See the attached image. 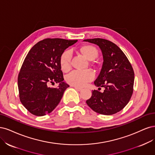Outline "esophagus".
Here are the masks:
<instances>
[{
  "label": "esophagus",
  "instance_id": "esophagus-1",
  "mask_svg": "<svg viewBox=\"0 0 155 155\" xmlns=\"http://www.w3.org/2000/svg\"><path fill=\"white\" fill-rule=\"evenodd\" d=\"M74 89H75L77 91H81L82 90V88H81V87H76V86H74Z\"/></svg>",
  "mask_w": 155,
  "mask_h": 155
}]
</instances>
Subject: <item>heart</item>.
<instances>
[{
  "label": "heart",
  "mask_w": 155,
  "mask_h": 155,
  "mask_svg": "<svg viewBox=\"0 0 155 155\" xmlns=\"http://www.w3.org/2000/svg\"><path fill=\"white\" fill-rule=\"evenodd\" d=\"M82 52L89 60H93L98 56V51L93 46H86L81 49ZM72 58V51L70 49L65 51L61 57L60 64L61 69L64 71H68L71 68V62ZM94 78V73L91 69H85V70H79L74 69L66 77V81L69 84L76 87H84L86 85L92 81Z\"/></svg>",
  "instance_id": "b5f03b06"
}]
</instances>
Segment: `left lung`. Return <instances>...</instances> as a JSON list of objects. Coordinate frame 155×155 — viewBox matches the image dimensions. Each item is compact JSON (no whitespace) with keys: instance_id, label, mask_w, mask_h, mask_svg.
<instances>
[{"instance_id":"8db88e82","label":"left lung","mask_w":155,"mask_h":155,"mask_svg":"<svg viewBox=\"0 0 155 155\" xmlns=\"http://www.w3.org/2000/svg\"><path fill=\"white\" fill-rule=\"evenodd\" d=\"M96 44L103 56L102 69L94 84L105 88L103 93L92 91V96L86 101L94 111L111 115L121 111L130 100L133 91L134 74L131 65L125 54L115 44L103 38L84 40Z\"/></svg>"}]
</instances>
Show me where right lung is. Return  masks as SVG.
<instances>
[{"label": "right lung", "instance_id": "right-lung-1", "mask_svg": "<svg viewBox=\"0 0 155 155\" xmlns=\"http://www.w3.org/2000/svg\"><path fill=\"white\" fill-rule=\"evenodd\" d=\"M62 38H46L37 43L24 59L18 77L19 97L28 111L44 116L54 110L69 87L64 82L60 59L64 50L76 43ZM58 83L51 88L50 83Z\"/></svg>", "mask_w": 155, "mask_h": 155}]
</instances>
